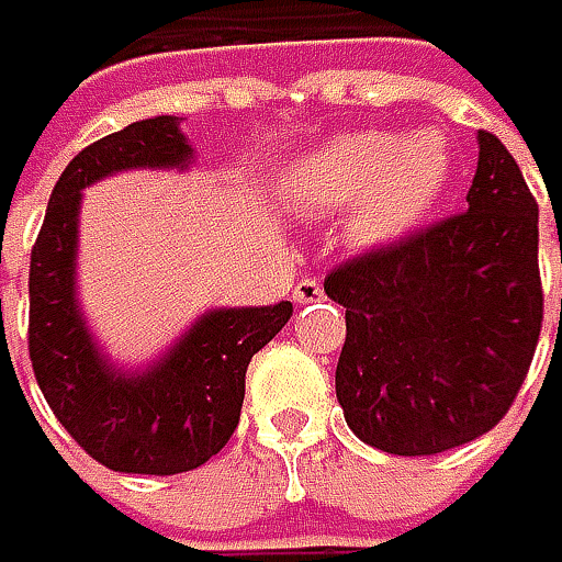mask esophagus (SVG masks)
<instances>
[{
	"mask_svg": "<svg viewBox=\"0 0 562 562\" xmlns=\"http://www.w3.org/2000/svg\"><path fill=\"white\" fill-rule=\"evenodd\" d=\"M292 299H295L299 305L321 302V299H324V289H321V282L317 280H302V282H295V289H292Z\"/></svg>",
	"mask_w": 562,
	"mask_h": 562,
	"instance_id": "esophagus-1",
	"label": "esophagus"
}]
</instances>
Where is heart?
Listing matches in <instances>:
<instances>
[{
	"label": "heart",
	"instance_id": "b5f03b06",
	"mask_svg": "<svg viewBox=\"0 0 562 562\" xmlns=\"http://www.w3.org/2000/svg\"><path fill=\"white\" fill-rule=\"evenodd\" d=\"M448 178L451 149L439 130L404 139L387 130H352L308 151L289 178V193L308 213L352 206L349 238L359 248H381L432 213Z\"/></svg>",
	"mask_w": 562,
	"mask_h": 562
}]
</instances>
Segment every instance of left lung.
Segmentation results:
<instances>
[{
  "label": "left lung",
  "instance_id": "obj_1",
  "mask_svg": "<svg viewBox=\"0 0 562 562\" xmlns=\"http://www.w3.org/2000/svg\"><path fill=\"white\" fill-rule=\"evenodd\" d=\"M477 143L464 213L324 277L347 308L337 401L356 439L387 454H439L490 432L541 337L538 200L493 133Z\"/></svg>",
  "mask_w": 562,
  "mask_h": 562
}]
</instances>
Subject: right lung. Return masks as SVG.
I'll return each instance as SVG.
<instances>
[{"instance_id": "1", "label": "right lung", "mask_w": 562, "mask_h": 562, "mask_svg": "<svg viewBox=\"0 0 562 562\" xmlns=\"http://www.w3.org/2000/svg\"><path fill=\"white\" fill-rule=\"evenodd\" d=\"M190 146L175 116L130 123L82 149L59 175L31 250L27 352L63 429L120 474H183L232 439L250 356L292 317V302L203 314L143 375L114 372L76 308V238L82 187L123 168H181Z\"/></svg>"}]
</instances>
